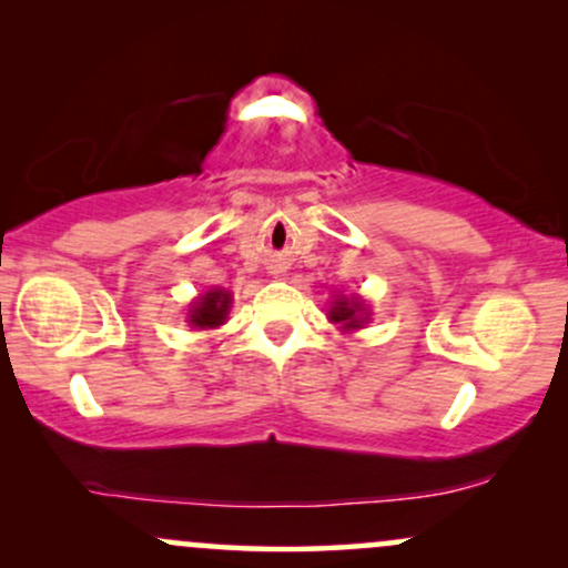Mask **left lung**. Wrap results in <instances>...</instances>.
Instances as JSON below:
<instances>
[{
  "label": "left lung",
  "mask_w": 568,
  "mask_h": 568,
  "mask_svg": "<svg viewBox=\"0 0 568 568\" xmlns=\"http://www.w3.org/2000/svg\"><path fill=\"white\" fill-rule=\"evenodd\" d=\"M328 317L334 323H342L344 331H352V328H361V325L368 321V312L361 298H352V302L349 298H336L334 306L328 310Z\"/></svg>",
  "instance_id": "8db88e82"
}]
</instances>
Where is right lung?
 I'll list each match as a JSON object with an SVG mask.
<instances>
[{
	"instance_id": "obj_1",
	"label": "right lung",
	"mask_w": 568,
	"mask_h": 568,
	"mask_svg": "<svg viewBox=\"0 0 568 568\" xmlns=\"http://www.w3.org/2000/svg\"><path fill=\"white\" fill-rule=\"evenodd\" d=\"M230 304H232L230 291L213 288L202 293L197 302L192 304V310H189V323L200 331L219 328V325H224L226 315H230Z\"/></svg>"
}]
</instances>
